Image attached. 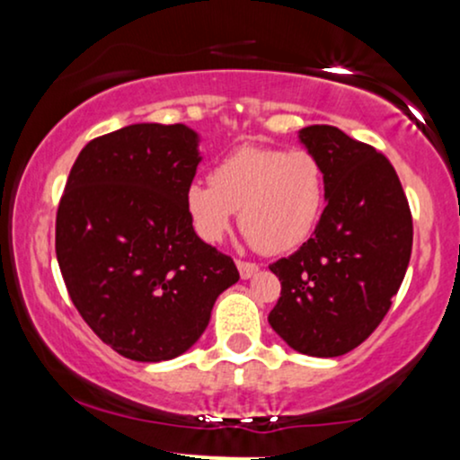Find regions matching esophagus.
Segmentation results:
<instances>
[{"instance_id":"34e87169","label":"esophagus","mask_w":460,"mask_h":460,"mask_svg":"<svg viewBox=\"0 0 460 460\" xmlns=\"http://www.w3.org/2000/svg\"><path fill=\"white\" fill-rule=\"evenodd\" d=\"M237 270H240L242 279H251L260 272V266H257V263H251V261H237Z\"/></svg>"}]
</instances>
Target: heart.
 Returning a JSON list of instances; mask_svg holds the SVG:
<instances>
[{
    "instance_id": "b5f03b06",
    "label": "heart",
    "mask_w": 460,
    "mask_h": 460,
    "mask_svg": "<svg viewBox=\"0 0 460 460\" xmlns=\"http://www.w3.org/2000/svg\"><path fill=\"white\" fill-rule=\"evenodd\" d=\"M324 208V171L314 153L242 146L216 164L212 181H192L186 209L205 242H220L240 209V229L266 255L294 251Z\"/></svg>"
}]
</instances>
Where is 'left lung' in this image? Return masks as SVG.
Segmentation results:
<instances>
[{"mask_svg":"<svg viewBox=\"0 0 460 460\" xmlns=\"http://www.w3.org/2000/svg\"><path fill=\"white\" fill-rule=\"evenodd\" d=\"M324 171L326 208L314 235L274 261L281 298L277 335L309 357H340L387 315L413 248V218L394 166L374 146L331 125L298 131Z\"/></svg>","mask_w":460,"mask_h":460,"instance_id":"obj_1","label":"left lung"}]
</instances>
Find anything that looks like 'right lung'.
Wrapping results in <instances>:
<instances>
[{"label": "right lung", "instance_id": "1", "mask_svg": "<svg viewBox=\"0 0 460 460\" xmlns=\"http://www.w3.org/2000/svg\"><path fill=\"white\" fill-rule=\"evenodd\" d=\"M199 134L136 123L84 146L56 216V257L73 305L131 361L175 358L237 283L234 260L205 244L186 209Z\"/></svg>", "mask_w": 460, "mask_h": 460}]
</instances>
